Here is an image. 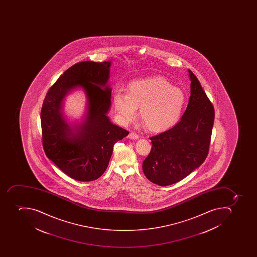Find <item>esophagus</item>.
I'll return each mask as SVG.
<instances>
[{
	"mask_svg": "<svg viewBox=\"0 0 257 257\" xmlns=\"http://www.w3.org/2000/svg\"><path fill=\"white\" fill-rule=\"evenodd\" d=\"M128 138L132 140H137L139 138V136L136 134V133H134V132H131V133L128 134Z\"/></svg>",
	"mask_w": 257,
	"mask_h": 257,
	"instance_id": "obj_1",
	"label": "esophagus"
}]
</instances>
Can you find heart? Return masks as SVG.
Returning a JSON list of instances; mask_svg holds the SVG:
<instances>
[{
    "instance_id": "obj_1",
    "label": "heart",
    "mask_w": 257,
    "mask_h": 257,
    "mask_svg": "<svg viewBox=\"0 0 257 257\" xmlns=\"http://www.w3.org/2000/svg\"><path fill=\"white\" fill-rule=\"evenodd\" d=\"M114 105L125 123L134 120L140 107L139 117L147 130L166 131L180 118L186 102L184 91L163 77H151L132 82L127 94L115 92Z\"/></svg>"
}]
</instances>
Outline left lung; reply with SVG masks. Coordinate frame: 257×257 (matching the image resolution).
Wrapping results in <instances>:
<instances>
[{"label": "left lung", "mask_w": 257, "mask_h": 257, "mask_svg": "<svg viewBox=\"0 0 257 257\" xmlns=\"http://www.w3.org/2000/svg\"><path fill=\"white\" fill-rule=\"evenodd\" d=\"M190 96L180 121L150 138L152 148L142 170L154 184H174L199 167L208 154L214 119L212 103L199 81L189 70Z\"/></svg>", "instance_id": "1"}]
</instances>
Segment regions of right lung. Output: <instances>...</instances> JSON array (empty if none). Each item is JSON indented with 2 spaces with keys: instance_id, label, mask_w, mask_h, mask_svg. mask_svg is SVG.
<instances>
[{
  "instance_id": "right-lung-1",
  "label": "right lung",
  "mask_w": 257,
  "mask_h": 257,
  "mask_svg": "<svg viewBox=\"0 0 257 257\" xmlns=\"http://www.w3.org/2000/svg\"><path fill=\"white\" fill-rule=\"evenodd\" d=\"M111 62L85 61L73 65L50 87L41 110L43 150L67 176L80 181L95 180L104 173L113 146L130 134L107 117L111 89L107 85ZM80 86L89 99L87 118L76 134L60 113L68 91ZM102 86H105L103 90Z\"/></svg>"
}]
</instances>
